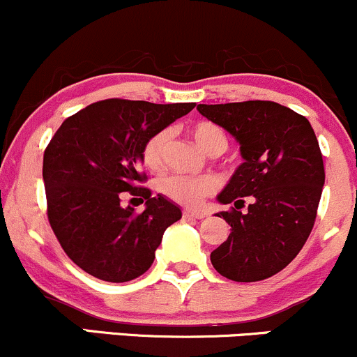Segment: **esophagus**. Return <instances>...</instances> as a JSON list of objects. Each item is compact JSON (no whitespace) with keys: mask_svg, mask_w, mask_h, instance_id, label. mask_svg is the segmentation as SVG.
<instances>
[{"mask_svg":"<svg viewBox=\"0 0 357 357\" xmlns=\"http://www.w3.org/2000/svg\"><path fill=\"white\" fill-rule=\"evenodd\" d=\"M182 218H183V219H204V218H206V214H202V212H195V211L183 209V211H182Z\"/></svg>","mask_w":357,"mask_h":357,"instance_id":"obj_1","label":"esophagus"}]
</instances>
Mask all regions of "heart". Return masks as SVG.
Wrapping results in <instances>:
<instances>
[{"mask_svg":"<svg viewBox=\"0 0 357 357\" xmlns=\"http://www.w3.org/2000/svg\"><path fill=\"white\" fill-rule=\"evenodd\" d=\"M192 138L195 143L211 155H219L226 151L229 139L224 128L212 121H199L190 128ZM170 133L167 130L157 131L146 139L142 148V162L146 168L162 167L168 146ZM160 194L174 200L180 206L195 207L202 202L204 197L215 190V180L212 177H189V175H167L158 180Z\"/></svg>","mask_w":357,"mask_h":357,"instance_id":"obj_1","label":"heart"}]
</instances>
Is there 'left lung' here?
<instances>
[{"mask_svg": "<svg viewBox=\"0 0 357 357\" xmlns=\"http://www.w3.org/2000/svg\"><path fill=\"white\" fill-rule=\"evenodd\" d=\"M197 109L238 139L244 160L218 195L234 207L218 214L231 232L211 253L212 266L232 282L270 278L300 253L317 218L326 182L317 136L305 116L273 101Z\"/></svg>", "mask_w": 357, "mask_h": 357, "instance_id": "8db88e82", "label": "left lung"}]
</instances>
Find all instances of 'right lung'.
I'll return each instance as SVG.
<instances>
[{
  "instance_id": "right-lung-1",
  "label": "right lung",
  "mask_w": 357,
  "mask_h": 357,
  "mask_svg": "<svg viewBox=\"0 0 357 357\" xmlns=\"http://www.w3.org/2000/svg\"><path fill=\"white\" fill-rule=\"evenodd\" d=\"M195 102L104 99L69 116L43 153L47 215L60 246L86 273L111 283L138 278L163 232L182 218L174 202L139 187L142 148L151 135L190 113ZM121 191L147 200L136 213Z\"/></svg>"
}]
</instances>
